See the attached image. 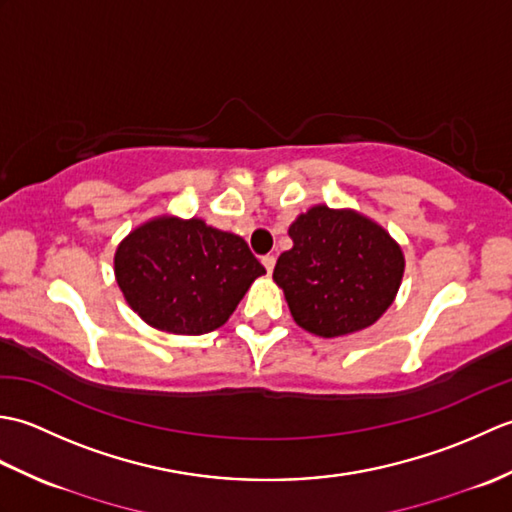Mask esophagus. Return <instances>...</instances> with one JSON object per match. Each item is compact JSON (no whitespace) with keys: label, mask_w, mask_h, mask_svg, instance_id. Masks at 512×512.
<instances>
[{"label":"esophagus","mask_w":512,"mask_h":512,"mask_svg":"<svg viewBox=\"0 0 512 512\" xmlns=\"http://www.w3.org/2000/svg\"><path fill=\"white\" fill-rule=\"evenodd\" d=\"M262 264H264V268L268 270V273H273V268H275V255H264V257H262Z\"/></svg>","instance_id":"1"}]
</instances>
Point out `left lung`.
<instances>
[{
    "label": "left lung",
    "mask_w": 512,
    "mask_h": 512,
    "mask_svg": "<svg viewBox=\"0 0 512 512\" xmlns=\"http://www.w3.org/2000/svg\"><path fill=\"white\" fill-rule=\"evenodd\" d=\"M292 248L273 279L292 317L317 336L369 328L394 301L405 257L383 226L354 211L312 206L288 228Z\"/></svg>",
    "instance_id": "left-lung-1"
}]
</instances>
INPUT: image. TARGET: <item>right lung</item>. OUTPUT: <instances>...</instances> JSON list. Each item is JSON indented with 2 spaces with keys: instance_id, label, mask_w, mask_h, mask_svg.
<instances>
[{
  "instance_id": "obj_1",
  "label": "right lung",
  "mask_w": 512,
  "mask_h": 512,
  "mask_svg": "<svg viewBox=\"0 0 512 512\" xmlns=\"http://www.w3.org/2000/svg\"><path fill=\"white\" fill-rule=\"evenodd\" d=\"M114 270L138 317L173 334L217 330L266 273L242 237L195 217L138 226L118 246Z\"/></svg>"
}]
</instances>
